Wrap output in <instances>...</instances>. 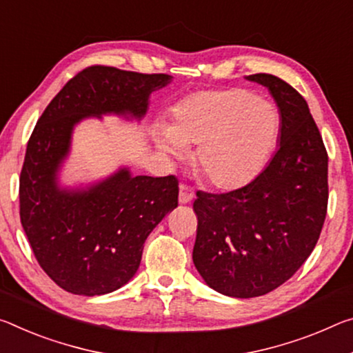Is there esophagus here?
Instances as JSON below:
<instances>
[{"label": "esophagus", "instance_id": "1", "mask_svg": "<svg viewBox=\"0 0 353 353\" xmlns=\"http://www.w3.org/2000/svg\"><path fill=\"white\" fill-rule=\"evenodd\" d=\"M193 198H194V190L190 185H187V183H181V185H179V203L188 204Z\"/></svg>", "mask_w": 353, "mask_h": 353}]
</instances>
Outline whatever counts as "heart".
<instances>
[{
	"label": "heart",
	"instance_id": "obj_1",
	"mask_svg": "<svg viewBox=\"0 0 353 353\" xmlns=\"http://www.w3.org/2000/svg\"><path fill=\"white\" fill-rule=\"evenodd\" d=\"M279 116L270 103L242 88L201 91L172 108L170 128H154L155 148L179 161L198 146L194 163L220 190H237L261 174L275 149Z\"/></svg>",
	"mask_w": 353,
	"mask_h": 353
}]
</instances>
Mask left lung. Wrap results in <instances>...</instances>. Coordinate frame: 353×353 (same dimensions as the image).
Wrapping results in <instances>:
<instances>
[{
	"label": "left lung",
	"mask_w": 353,
	"mask_h": 353,
	"mask_svg": "<svg viewBox=\"0 0 353 353\" xmlns=\"http://www.w3.org/2000/svg\"><path fill=\"white\" fill-rule=\"evenodd\" d=\"M281 117L279 148L248 185L198 192L193 262L205 284L228 297L272 292L314 250L328 204V155L306 100L281 78L254 74Z\"/></svg>",
	"instance_id": "1"
}]
</instances>
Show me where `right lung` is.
I'll list each match as a JSON object with an SVG mask.
<instances>
[{"label":"right lung","instance_id":"obj_1","mask_svg":"<svg viewBox=\"0 0 353 353\" xmlns=\"http://www.w3.org/2000/svg\"><path fill=\"white\" fill-rule=\"evenodd\" d=\"M166 74L91 65L56 94L28 141L20 174V220L39 265L70 294H110L135 275L144 242L177 207L176 176H132L128 168L88 188H61L58 171L72 132L86 117L141 119Z\"/></svg>","mask_w":353,"mask_h":353}]
</instances>
